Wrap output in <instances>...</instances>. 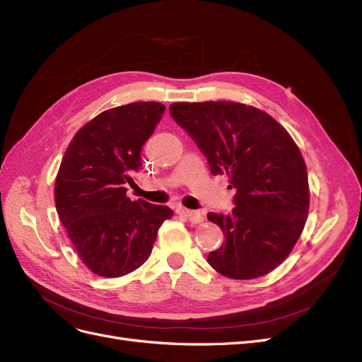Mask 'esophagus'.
Wrapping results in <instances>:
<instances>
[{"label":"esophagus","instance_id":"esophagus-1","mask_svg":"<svg viewBox=\"0 0 362 362\" xmlns=\"http://www.w3.org/2000/svg\"><path fill=\"white\" fill-rule=\"evenodd\" d=\"M177 213H178L180 216L187 217L192 223H201V222L204 221V217H202V214H201L199 211L189 210V208H184V206H177Z\"/></svg>","mask_w":362,"mask_h":362}]
</instances>
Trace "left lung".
<instances>
[{
	"instance_id": "1",
	"label": "left lung",
	"mask_w": 362,
	"mask_h": 362,
	"mask_svg": "<svg viewBox=\"0 0 362 362\" xmlns=\"http://www.w3.org/2000/svg\"><path fill=\"white\" fill-rule=\"evenodd\" d=\"M170 116L206 157L213 175L235 189L233 211L208 213L223 245L210 266L233 279L264 276L288 257L310 208L308 173L299 148L275 119L240 103H175Z\"/></svg>"
}]
</instances>
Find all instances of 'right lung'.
Masks as SVG:
<instances>
[{
    "mask_svg": "<svg viewBox=\"0 0 362 362\" xmlns=\"http://www.w3.org/2000/svg\"><path fill=\"white\" fill-rule=\"evenodd\" d=\"M161 103L105 110L74 136L56 178L60 222L95 275L119 278L149 258L158 228L173 216L166 205L127 198L125 184L141 168L140 152L161 120Z\"/></svg>",
    "mask_w": 362,
    "mask_h": 362,
    "instance_id": "add662e5",
    "label": "right lung"
}]
</instances>
